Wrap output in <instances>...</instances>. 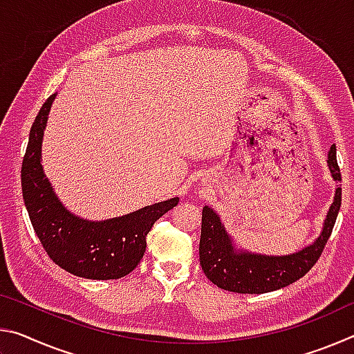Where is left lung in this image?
<instances>
[{
  "instance_id": "left-lung-1",
  "label": "left lung",
  "mask_w": 354,
  "mask_h": 354,
  "mask_svg": "<svg viewBox=\"0 0 354 354\" xmlns=\"http://www.w3.org/2000/svg\"><path fill=\"white\" fill-rule=\"evenodd\" d=\"M328 169L334 181H342L335 158V145L329 148ZM342 189L337 187L333 205L323 221L320 236L308 247L284 256L251 253L239 248L226 231L218 214L212 207H203L200 263L209 281L223 290L236 293H266L278 290L303 278L319 261L323 248L331 236L337 218Z\"/></svg>"
}]
</instances>
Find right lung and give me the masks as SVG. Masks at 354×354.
<instances>
[{
	"instance_id": "right-lung-1",
	"label": "right lung",
	"mask_w": 354,
	"mask_h": 354,
	"mask_svg": "<svg viewBox=\"0 0 354 354\" xmlns=\"http://www.w3.org/2000/svg\"><path fill=\"white\" fill-rule=\"evenodd\" d=\"M56 95L45 101L35 117L23 158L21 190L29 218L46 254L64 270L87 279L123 278L145 254L147 234L154 221L175 207L179 198L175 196L100 221L70 212L41 165L44 131Z\"/></svg>"
}]
</instances>
